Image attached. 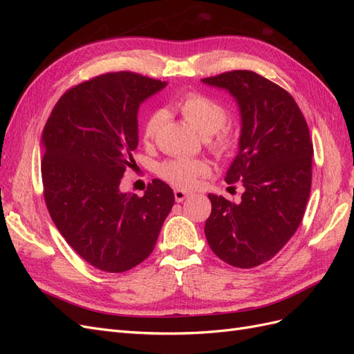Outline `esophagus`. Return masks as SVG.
Here are the masks:
<instances>
[{
	"mask_svg": "<svg viewBox=\"0 0 354 354\" xmlns=\"http://www.w3.org/2000/svg\"><path fill=\"white\" fill-rule=\"evenodd\" d=\"M190 196H192V194H189V192H186V190H181V189L174 190V198L177 202H183L185 199H187Z\"/></svg>",
	"mask_w": 354,
	"mask_h": 354,
	"instance_id": "1",
	"label": "esophagus"
}]
</instances>
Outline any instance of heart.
<instances>
[{
	"instance_id": "b5f03b06",
	"label": "heart",
	"mask_w": 354,
	"mask_h": 354,
	"mask_svg": "<svg viewBox=\"0 0 354 354\" xmlns=\"http://www.w3.org/2000/svg\"><path fill=\"white\" fill-rule=\"evenodd\" d=\"M176 109L201 136H208L207 142L214 152L226 153L233 147L234 134L229 127H223L227 116L226 109L217 100L202 93L192 91L176 103ZM159 124V112L149 115L143 127L145 142L152 140ZM208 171L209 168L203 160L194 159H168L158 167V174L165 181L185 189L194 186L198 177L208 174Z\"/></svg>"
}]
</instances>
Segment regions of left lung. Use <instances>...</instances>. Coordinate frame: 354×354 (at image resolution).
Returning <instances> with one entry per match:
<instances>
[{"instance_id": "8db88e82", "label": "left lung", "mask_w": 354, "mask_h": 354, "mask_svg": "<svg viewBox=\"0 0 354 354\" xmlns=\"http://www.w3.org/2000/svg\"><path fill=\"white\" fill-rule=\"evenodd\" d=\"M226 90L241 115L238 155L224 180L242 181L239 203L209 194L205 223L209 248L241 269L260 266L279 252L303 220L312 187L313 145L292 95L252 71L203 78Z\"/></svg>"}]
</instances>
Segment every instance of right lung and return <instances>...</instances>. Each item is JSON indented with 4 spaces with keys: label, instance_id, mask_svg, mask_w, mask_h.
Returning <instances> with one entry per match:
<instances>
[{
    "label": "right lung",
    "instance_id": "right-lung-1",
    "mask_svg": "<svg viewBox=\"0 0 354 354\" xmlns=\"http://www.w3.org/2000/svg\"><path fill=\"white\" fill-rule=\"evenodd\" d=\"M167 85L131 72L104 73L62 95L41 137L44 199L60 234L95 269L122 273L145 261L174 205L155 178L143 196L120 189L136 165L140 104Z\"/></svg>",
    "mask_w": 354,
    "mask_h": 354
}]
</instances>
